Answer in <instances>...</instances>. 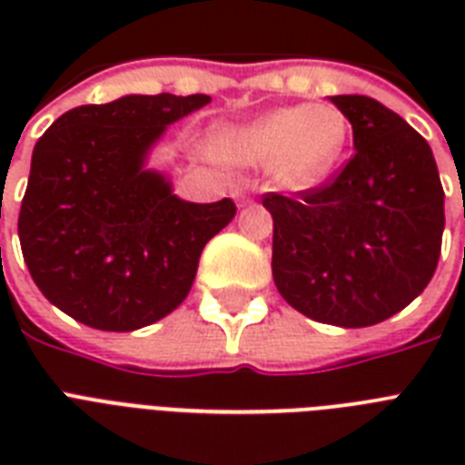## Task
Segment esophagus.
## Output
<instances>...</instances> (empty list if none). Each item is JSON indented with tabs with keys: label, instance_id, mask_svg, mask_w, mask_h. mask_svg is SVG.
<instances>
[{
	"label": "esophagus",
	"instance_id": "esophagus-1",
	"mask_svg": "<svg viewBox=\"0 0 465 465\" xmlns=\"http://www.w3.org/2000/svg\"><path fill=\"white\" fill-rule=\"evenodd\" d=\"M233 195H236V200H241V204H248V203H251V197L246 195V190H243V188L236 190V193H233Z\"/></svg>",
	"mask_w": 465,
	"mask_h": 465
}]
</instances>
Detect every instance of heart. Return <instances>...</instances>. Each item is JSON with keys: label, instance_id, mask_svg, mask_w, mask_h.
<instances>
[{"label": "heart", "instance_id": "obj_1", "mask_svg": "<svg viewBox=\"0 0 465 465\" xmlns=\"http://www.w3.org/2000/svg\"><path fill=\"white\" fill-rule=\"evenodd\" d=\"M347 140L345 115L332 105L277 108L241 125L219 127L212 149L241 166H272L284 188L304 190L323 181Z\"/></svg>", "mask_w": 465, "mask_h": 465}]
</instances>
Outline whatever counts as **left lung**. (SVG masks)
Segmentation results:
<instances>
[{
  "label": "left lung",
  "mask_w": 465,
  "mask_h": 465,
  "mask_svg": "<svg viewBox=\"0 0 465 465\" xmlns=\"http://www.w3.org/2000/svg\"><path fill=\"white\" fill-rule=\"evenodd\" d=\"M352 125L354 154L323 185L268 193L272 277L282 299L318 323H381L432 280L444 190L432 149L369 96H331Z\"/></svg>",
  "instance_id": "obj_1"
}]
</instances>
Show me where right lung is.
<instances>
[{
  "mask_svg": "<svg viewBox=\"0 0 465 465\" xmlns=\"http://www.w3.org/2000/svg\"><path fill=\"white\" fill-rule=\"evenodd\" d=\"M193 96H123L54 120L31 159L18 239L50 304L98 331L127 332L183 304L204 243L236 204L185 203L147 156L171 123L210 104Z\"/></svg>",
  "mask_w": 465,
  "mask_h": 465,
  "instance_id": "1",
  "label": "right lung"
}]
</instances>
